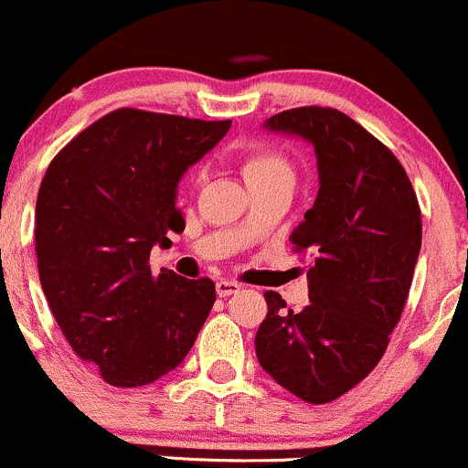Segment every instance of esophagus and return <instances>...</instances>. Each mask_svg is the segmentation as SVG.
<instances>
[{
    "label": "esophagus",
    "mask_w": 468,
    "mask_h": 468,
    "mask_svg": "<svg viewBox=\"0 0 468 468\" xmlns=\"http://www.w3.org/2000/svg\"><path fill=\"white\" fill-rule=\"evenodd\" d=\"M239 291H240L239 282H229V279H220V282H216V292H218V297H229Z\"/></svg>",
    "instance_id": "34e87169"
}]
</instances>
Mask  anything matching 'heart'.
I'll return each instance as SVG.
<instances>
[{
    "label": "heart",
    "instance_id": "heart-1",
    "mask_svg": "<svg viewBox=\"0 0 468 468\" xmlns=\"http://www.w3.org/2000/svg\"><path fill=\"white\" fill-rule=\"evenodd\" d=\"M243 176L248 182L259 180V177H268V176H291L292 177V168H291V164H288L286 157H283L279 151L259 148V151L250 153V155L245 157ZM198 180H202V173L198 176Z\"/></svg>",
    "mask_w": 468,
    "mask_h": 468
}]
</instances>
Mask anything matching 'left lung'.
<instances>
[{
    "instance_id": "1",
    "label": "left lung",
    "mask_w": 468,
    "mask_h": 468,
    "mask_svg": "<svg viewBox=\"0 0 468 468\" xmlns=\"http://www.w3.org/2000/svg\"><path fill=\"white\" fill-rule=\"evenodd\" d=\"M313 144L320 189L291 240L311 257L308 304L266 292L259 365L306 403H329L367 377L401 320L421 250L410 177L388 146L345 112L283 110L263 123Z\"/></svg>"
}]
</instances>
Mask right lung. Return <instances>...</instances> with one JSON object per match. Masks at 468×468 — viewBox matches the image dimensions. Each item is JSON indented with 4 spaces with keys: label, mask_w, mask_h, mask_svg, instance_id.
Listing matches in <instances>:
<instances>
[{
    "label": "right lung",
    "mask_w": 468,
    "mask_h": 468,
    "mask_svg": "<svg viewBox=\"0 0 468 468\" xmlns=\"http://www.w3.org/2000/svg\"><path fill=\"white\" fill-rule=\"evenodd\" d=\"M232 122L119 108L54 157L36 202L42 291L80 360L114 388H142L185 360L216 286L153 274V245L185 229L177 182Z\"/></svg>",
    "instance_id": "right-lung-1"
}]
</instances>
